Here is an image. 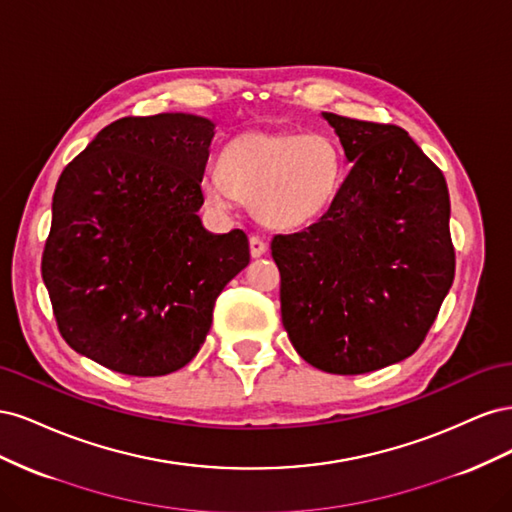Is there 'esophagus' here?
Masks as SVG:
<instances>
[{
    "label": "esophagus",
    "mask_w": 512,
    "mask_h": 512,
    "mask_svg": "<svg viewBox=\"0 0 512 512\" xmlns=\"http://www.w3.org/2000/svg\"><path fill=\"white\" fill-rule=\"evenodd\" d=\"M265 252H267V241L262 239V237H258V235H252L250 237V254H252V258H260Z\"/></svg>",
    "instance_id": "1"
}]
</instances>
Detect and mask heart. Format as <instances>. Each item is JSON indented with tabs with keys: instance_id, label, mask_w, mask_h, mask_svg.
Here are the masks:
<instances>
[{
	"instance_id": "heart-1",
	"label": "heart",
	"mask_w": 512,
	"mask_h": 512,
	"mask_svg": "<svg viewBox=\"0 0 512 512\" xmlns=\"http://www.w3.org/2000/svg\"><path fill=\"white\" fill-rule=\"evenodd\" d=\"M344 179L342 147L324 132H245L222 149L220 173L200 192L215 209L250 203L275 230L312 224L331 207Z\"/></svg>"
}]
</instances>
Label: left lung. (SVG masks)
Returning <instances> with one entry per match:
<instances>
[{"instance_id": "8db88e82", "label": "left lung", "mask_w": 512, "mask_h": 512, "mask_svg": "<svg viewBox=\"0 0 512 512\" xmlns=\"http://www.w3.org/2000/svg\"><path fill=\"white\" fill-rule=\"evenodd\" d=\"M354 164L322 218L275 235L282 322L303 359L367 374L423 344L455 280L442 170L406 130L322 113Z\"/></svg>"}]
</instances>
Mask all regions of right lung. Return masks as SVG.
I'll return each instance as SVG.
<instances>
[{"label":"right lung","instance_id":"1","mask_svg":"<svg viewBox=\"0 0 512 512\" xmlns=\"http://www.w3.org/2000/svg\"><path fill=\"white\" fill-rule=\"evenodd\" d=\"M213 123L185 113L123 117L61 173L42 252L57 329L126 376L188 365L224 286L250 262L243 230L198 218Z\"/></svg>","mask_w":512,"mask_h":512}]
</instances>
